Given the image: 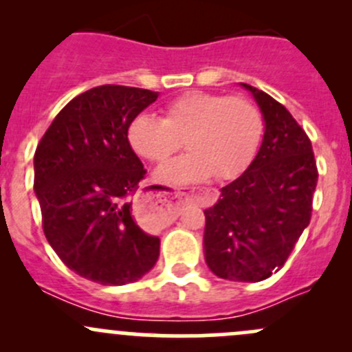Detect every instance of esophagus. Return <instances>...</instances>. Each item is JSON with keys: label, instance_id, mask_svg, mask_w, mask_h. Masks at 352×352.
Wrapping results in <instances>:
<instances>
[{"label": "esophagus", "instance_id": "esophagus-1", "mask_svg": "<svg viewBox=\"0 0 352 352\" xmlns=\"http://www.w3.org/2000/svg\"><path fill=\"white\" fill-rule=\"evenodd\" d=\"M184 201L194 202L196 196H186ZM133 214L144 230H160L179 216V202H173L165 192L144 194L134 202Z\"/></svg>", "mask_w": 352, "mask_h": 352}]
</instances>
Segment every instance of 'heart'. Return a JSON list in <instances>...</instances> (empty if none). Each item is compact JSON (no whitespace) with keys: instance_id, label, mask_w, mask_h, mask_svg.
I'll return each instance as SVG.
<instances>
[{"instance_id":"b5f03b06","label":"heart","mask_w":352,"mask_h":352,"mask_svg":"<svg viewBox=\"0 0 352 352\" xmlns=\"http://www.w3.org/2000/svg\"><path fill=\"white\" fill-rule=\"evenodd\" d=\"M165 117L141 112L127 126V143L136 155L165 162L182 146L189 153L156 170L155 179L168 186L240 175L254 158L264 131L261 110L245 97L211 91H187L165 105Z\"/></svg>"}]
</instances>
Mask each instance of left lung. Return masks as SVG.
I'll list each match as a JSON object with an SVG mask.
<instances>
[{
    "label": "left lung",
    "instance_id": "8db88e82",
    "mask_svg": "<svg viewBox=\"0 0 352 352\" xmlns=\"http://www.w3.org/2000/svg\"><path fill=\"white\" fill-rule=\"evenodd\" d=\"M264 117L261 148L204 211V258L218 278L258 283L283 267L311 218L318 172L307 133L285 105L247 83Z\"/></svg>",
    "mask_w": 352,
    "mask_h": 352
}]
</instances>
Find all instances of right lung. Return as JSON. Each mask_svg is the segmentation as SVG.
Here are the masks:
<instances>
[{"mask_svg": "<svg viewBox=\"0 0 352 352\" xmlns=\"http://www.w3.org/2000/svg\"><path fill=\"white\" fill-rule=\"evenodd\" d=\"M158 98L144 88L102 85L56 116L34 156V190L49 245L78 276L122 286L143 278L160 255L127 201L146 170L127 126Z\"/></svg>", "mask_w": 352, "mask_h": 352, "instance_id": "add662e5", "label": "right lung"}]
</instances>
